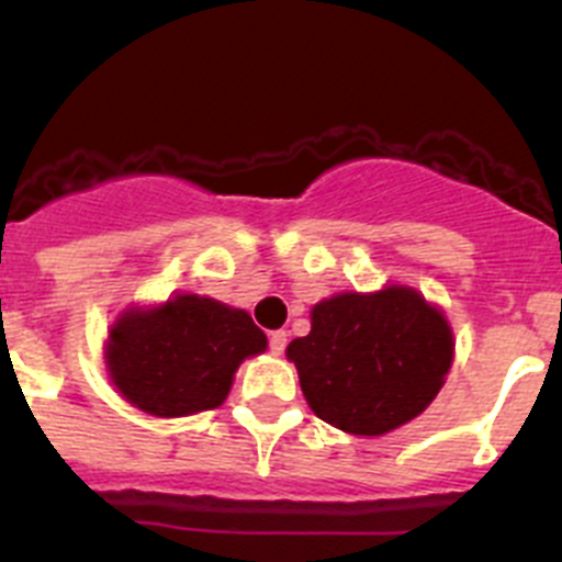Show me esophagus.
<instances>
[{"label":"esophagus","instance_id":"obj_1","mask_svg":"<svg viewBox=\"0 0 562 562\" xmlns=\"http://www.w3.org/2000/svg\"><path fill=\"white\" fill-rule=\"evenodd\" d=\"M284 349H286V331L284 329L272 331V335H270V351H272V355H284Z\"/></svg>","mask_w":562,"mask_h":562}]
</instances>
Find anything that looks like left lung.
Returning <instances> with one entry per match:
<instances>
[{
  "instance_id": "1",
  "label": "left lung",
  "mask_w": 562,
  "mask_h": 562,
  "mask_svg": "<svg viewBox=\"0 0 562 562\" xmlns=\"http://www.w3.org/2000/svg\"><path fill=\"white\" fill-rule=\"evenodd\" d=\"M312 329L286 346L317 419L351 436H382L428 408L453 366L448 317L422 292L385 284L337 292L310 312Z\"/></svg>"
}]
</instances>
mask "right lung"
Segmentation results:
<instances>
[{
	"mask_svg": "<svg viewBox=\"0 0 562 562\" xmlns=\"http://www.w3.org/2000/svg\"><path fill=\"white\" fill-rule=\"evenodd\" d=\"M265 351L267 335L245 310L193 292L126 306L103 342L117 394L160 419L220 408L238 366Z\"/></svg>",
	"mask_w": 562,
	"mask_h": 562,
	"instance_id": "add662e5",
	"label": "right lung"
}]
</instances>
